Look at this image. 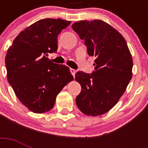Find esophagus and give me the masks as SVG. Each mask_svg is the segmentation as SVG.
Wrapping results in <instances>:
<instances>
[{
    "instance_id": "esophagus-1",
    "label": "esophagus",
    "mask_w": 148,
    "mask_h": 148,
    "mask_svg": "<svg viewBox=\"0 0 148 148\" xmlns=\"http://www.w3.org/2000/svg\"><path fill=\"white\" fill-rule=\"evenodd\" d=\"M70 71H71V74L73 75V76H75V74H76V71L74 69H72V68H71L70 69Z\"/></svg>"
}]
</instances>
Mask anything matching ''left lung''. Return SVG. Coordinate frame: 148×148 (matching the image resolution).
<instances>
[{
    "mask_svg": "<svg viewBox=\"0 0 148 148\" xmlns=\"http://www.w3.org/2000/svg\"><path fill=\"white\" fill-rule=\"evenodd\" d=\"M72 28L84 40L88 55L96 58L92 74H75L81 86L77 106L88 116L103 114L126 90L132 77V56L124 37L103 21H81L72 24Z\"/></svg>",
    "mask_w": 148,
    "mask_h": 148,
    "instance_id": "8db88e82",
    "label": "left lung"
}]
</instances>
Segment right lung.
Here are the masks:
<instances>
[{
    "instance_id": "1",
    "label": "right lung",
    "mask_w": 148,
    "mask_h": 148,
    "mask_svg": "<svg viewBox=\"0 0 148 148\" xmlns=\"http://www.w3.org/2000/svg\"><path fill=\"white\" fill-rule=\"evenodd\" d=\"M69 21L41 19L16 37L5 57L7 77L19 101L42 114L53 108L57 95L74 77L69 67L46 58L58 50V36Z\"/></svg>"
}]
</instances>
